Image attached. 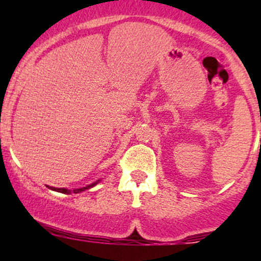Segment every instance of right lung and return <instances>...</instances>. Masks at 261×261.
Here are the masks:
<instances>
[{
	"label": "right lung",
	"instance_id": "1",
	"mask_svg": "<svg viewBox=\"0 0 261 261\" xmlns=\"http://www.w3.org/2000/svg\"><path fill=\"white\" fill-rule=\"evenodd\" d=\"M97 182H98V181H97ZM97 182H93V184H91V185H87V187H85V188L73 189V190H68V189H65V188H60V189H58V188H50V187H47V188L51 189V190L59 191V193H62V194H71V193L77 194V193H81V191H83V190H87V189H91L92 187H94V185L97 184Z\"/></svg>",
	"mask_w": 261,
	"mask_h": 261
}]
</instances>
